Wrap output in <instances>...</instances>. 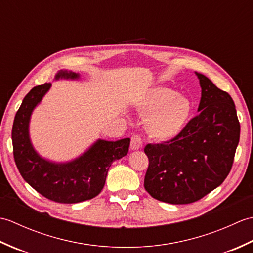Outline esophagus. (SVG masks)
<instances>
[{
    "label": "esophagus",
    "instance_id": "obj_1",
    "mask_svg": "<svg viewBox=\"0 0 253 253\" xmlns=\"http://www.w3.org/2000/svg\"><path fill=\"white\" fill-rule=\"evenodd\" d=\"M142 139L139 135H133L131 137V142H130V148L132 150H139L142 148Z\"/></svg>",
    "mask_w": 253,
    "mask_h": 253
}]
</instances>
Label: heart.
I'll return each instance as SVG.
<instances>
[{"mask_svg": "<svg viewBox=\"0 0 253 253\" xmlns=\"http://www.w3.org/2000/svg\"><path fill=\"white\" fill-rule=\"evenodd\" d=\"M147 118V129L159 140H169L182 131L192 113L191 101L185 95L165 87L149 91L139 103Z\"/></svg>", "mask_w": 253, "mask_h": 253, "instance_id": "b5f03b06", "label": "heart"}]
</instances>
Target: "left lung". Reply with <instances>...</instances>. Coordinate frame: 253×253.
<instances>
[{
    "label": "left lung",
    "instance_id": "left-lung-1",
    "mask_svg": "<svg viewBox=\"0 0 253 253\" xmlns=\"http://www.w3.org/2000/svg\"><path fill=\"white\" fill-rule=\"evenodd\" d=\"M199 114L163 143H149L144 188L157 200L188 204L215 189L232 169L240 136L235 103L202 74Z\"/></svg>",
    "mask_w": 253,
    "mask_h": 253
}]
</instances>
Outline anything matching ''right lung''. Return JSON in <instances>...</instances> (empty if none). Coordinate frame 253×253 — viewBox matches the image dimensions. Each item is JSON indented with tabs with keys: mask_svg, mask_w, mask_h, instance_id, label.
I'll return each instance as SVG.
<instances>
[{
	"mask_svg": "<svg viewBox=\"0 0 253 253\" xmlns=\"http://www.w3.org/2000/svg\"><path fill=\"white\" fill-rule=\"evenodd\" d=\"M78 79L79 75L61 69L55 79ZM51 84L32 88L15 115L12 129L15 163L23 178L43 197L58 203H78L96 197L103 189L111 164L128 153L130 139L106 141L99 139L79 158L54 163L41 158L29 138L31 113Z\"/></svg>",
	"mask_w": 253,
	"mask_h": 253,
	"instance_id": "obj_1",
	"label": "right lung"
}]
</instances>
